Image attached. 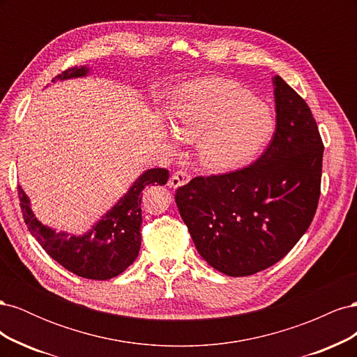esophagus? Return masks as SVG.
I'll use <instances>...</instances> for the list:
<instances>
[{
  "mask_svg": "<svg viewBox=\"0 0 357 357\" xmlns=\"http://www.w3.org/2000/svg\"><path fill=\"white\" fill-rule=\"evenodd\" d=\"M189 180H190L189 172H186V171H177V172H174V174L171 176V178L168 181V186L169 188H178V186L186 185Z\"/></svg>",
  "mask_w": 357,
  "mask_h": 357,
  "instance_id": "1",
  "label": "esophagus"
}]
</instances>
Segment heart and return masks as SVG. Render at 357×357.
Returning a JSON list of instances; mask_svg holds the SVG:
<instances>
[{
  "label": "heart",
  "mask_w": 357,
  "mask_h": 357,
  "mask_svg": "<svg viewBox=\"0 0 357 357\" xmlns=\"http://www.w3.org/2000/svg\"><path fill=\"white\" fill-rule=\"evenodd\" d=\"M172 128L185 142H197L199 164L223 172L247 164L273 134L266 105L232 80L208 77L181 91Z\"/></svg>",
  "instance_id": "b5f03b06"
}]
</instances>
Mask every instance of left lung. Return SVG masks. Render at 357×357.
I'll use <instances>...</instances> for the list:
<instances>
[{"label":"left lung","mask_w":357,"mask_h":357,"mask_svg":"<svg viewBox=\"0 0 357 357\" xmlns=\"http://www.w3.org/2000/svg\"><path fill=\"white\" fill-rule=\"evenodd\" d=\"M273 82L275 132L261 158L176 190L197 250L231 277L256 274L283 259L308 229L320 198L325 147L316 119L280 75Z\"/></svg>","instance_id":"1"}]
</instances>
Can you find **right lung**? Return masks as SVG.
<instances>
[{
    "mask_svg": "<svg viewBox=\"0 0 357 357\" xmlns=\"http://www.w3.org/2000/svg\"><path fill=\"white\" fill-rule=\"evenodd\" d=\"M88 68L74 67L58 74L55 80H66L86 75ZM169 172L153 168L143 172L123 198L83 236L55 232L41 225L31 211L29 199L22 188L17 195L24 220L45 252L70 273L89 280H109L131 265L142 245V192L149 185H165Z\"/></svg>",
    "mask_w": 357,
    "mask_h": 357,
    "instance_id": "obj_1",
    "label": "right lung"
}]
</instances>
